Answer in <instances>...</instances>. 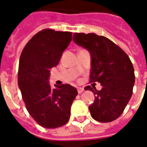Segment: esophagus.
I'll list each match as a JSON object with an SVG mask.
<instances>
[{
  "mask_svg": "<svg viewBox=\"0 0 147 147\" xmlns=\"http://www.w3.org/2000/svg\"><path fill=\"white\" fill-rule=\"evenodd\" d=\"M77 90H78V93H82L83 91H84V88L79 87V88H78V89H77Z\"/></svg>",
  "mask_w": 147,
  "mask_h": 147,
  "instance_id": "obj_1",
  "label": "esophagus"
}]
</instances>
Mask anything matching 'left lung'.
<instances>
[{
    "mask_svg": "<svg viewBox=\"0 0 147 147\" xmlns=\"http://www.w3.org/2000/svg\"><path fill=\"white\" fill-rule=\"evenodd\" d=\"M73 40L87 49L91 55L90 82H100L102 89L87 86L95 100L89 107L93 119L111 122L123 113L132 95L134 68L122 49L108 38L96 33H74Z\"/></svg>",
    "mask_w": 147,
    "mask_h": 147,
    "instance_id": "1",
    "label": "left lung"
}]
</instances>
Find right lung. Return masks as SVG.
Returning a JSON list of instances; mask_svg holds the SVG:
<instances>
[{
	"label": "right lung",
	"mask_w": 147,
	"mask_h": 147,
	"mask_svg": "<svg viewBox=\"0 0 147 147\" xmlns=\"http://www.w3.org/2000/svg\"><path fill=\"white\" fill-rule=\"evenodd\" d=\"M72 32L44 29L32 36L22 52L18 84L28 112L40 125L55 129L70 118L71 106L78 94L69 84L52 89L50 70L57 66L71 41Z\"/></svg>",
	"instance_id": "right-lung-1"
}]
</instances>
